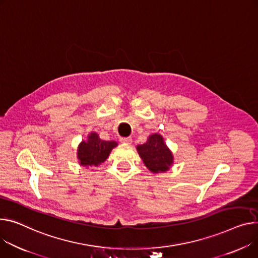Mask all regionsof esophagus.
<instances>
[{
  "instance_id": "esophagus-1",
  "label": "esophagus",
  "mask_w": 258,
  "mask_h": 258,
  "mask_svg": "<svg viewBox=\"0 0 258 258\" xmlns=\"http://www.w3.org/2000/svg\"><path fill=\"white\" fill-rule=\"evenodd\" d=\"M119 140H120V142H122V143H131L132 142V139L128 138V137H121V138H120Z\"/></svg>"
}]
</instances>
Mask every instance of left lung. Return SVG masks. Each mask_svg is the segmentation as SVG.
Segmentation results:
<instances>
[{"instance_id": "8db88e82", "label": "left lung", "mask_w": 258, "mask_h": 258, "mask_svg": "<svg viewBox=\"0 0 258 258\" xmlns=\"http://www.w3.org/2000/svg\"><path fill=\"white\" fill-rule=\"evenodd\" d=\"M145 166L153 173L165 172L173 163V156L159 134L149 136L148 141L137 147Z\"/></svg>"}]
</instances>
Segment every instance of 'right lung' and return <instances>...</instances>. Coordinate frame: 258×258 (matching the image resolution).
<instances>
[{
    "label": "right lung",
    "mask_w": 258,
    "mask_h": 258,
    "mask_svg": "<svg viewBox=\"0 0 258 258\" xmlns=\"http://www.w3.org/2000/svg\"><path fill=\"white\" fill-rule=\"evenodd\" d=\"M115 146H117L115 141L100 140L97 134L91 133L88 136V141H83L79 146L78 159L80 164L86 167H97L107 160Z\"/></svg>",
    "instance_id": "obj_1"
}]
</instances>
